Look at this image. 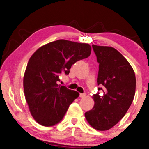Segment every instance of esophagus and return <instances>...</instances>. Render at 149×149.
I'll use <instances>...</instances> for the list:
<instances>
[{"label":"esophagus","mask_w":149,"mask_h":149,"mask_svg":"<svg viewBox=\"0 0 149 149\" xmlns=\"http://www.w3.org/2000/svg\"><path fill=\"white\" fill-rule=\"evenodd\" d=\"M86 95H87L86 93H80L79 97H81V98H84V97H85Z\"/></svg>","instance_id":"34e87169"}]
</instances>
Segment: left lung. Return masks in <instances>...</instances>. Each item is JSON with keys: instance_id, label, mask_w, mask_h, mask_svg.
Wrapping results in <instances>:
<instances>
[{"instance_id": "8db88e82", "label": "left lung", "mask_w": 149, "mask_h": 149, "mask_svg": "<svg viewBox=\"0 0 149 149\" xmlns=\"http://www.w3.org/2000/svg\"><path fill=\"white\" fill-rule=\"evenodd\" d=\"M99 63L98 85L103 86V95H93L95 105L85 113L93 128L107 130L125 116L132 104L136 90L133 68L117 49L108 46L92 45Z\"/></svg>"}]
</instances>
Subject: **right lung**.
<instances>
[{"label":"right lung","mask_w":149,"mask_h":149,"mask_svg":"<svg viewBox=\"0 0 149 149\" xmlns=\"http://www.w3.org/2000/svg\"><path fill=\"white\" fill-rule=\"evenodd\" d=\"M91 52L89 44L58 40L42 46L31 56L23 88L29 111L38 124L52 126L62 120L79 93L58 85L60 75L69 74L72 64L87 58Z\"/></svg>","instance_id":"1"}]
</instances>
